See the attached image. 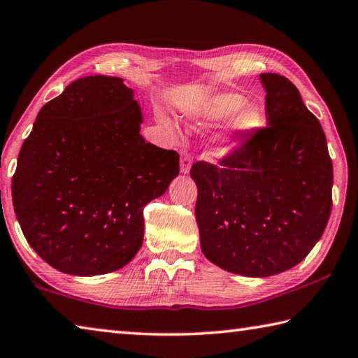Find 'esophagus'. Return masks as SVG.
Returning <instances> with one entry per match:
<instances>
[{"label":"esophagus","mask_w":358,"mask_h":358,"mask_svg":"<svg viewBox=\"0 0 358 358\" xmlns=\"http://www.w3.org/2000/svg\"><path fill=\"white\" fill-rule=\"evenodd\" d=\"M191 166H192V161L191 157L187 155V152H181V159H180V171L181 173H187L191 171Z\"/></svg>","instance_id":"1"}]
</instances>
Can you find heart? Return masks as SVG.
<instances>
[{"label":"heart","instance_id":"b5f03b06","mask_svg":"<svg viewBox=\"0 0 358 358\" xmlns=\"http://www.w3.org/2000/svg\"><path fill=\"white\" fill-rule=\"evenodd\" d=\"M233 113L220 134L213 142V153L225 158L245 144L263 123V113L238 94H214L197 100L183 109V117L196 125L208 127ZM164 125H169L167 120Z\"/></svg>","mask_w":358,"mask_h":358}]
</instances>
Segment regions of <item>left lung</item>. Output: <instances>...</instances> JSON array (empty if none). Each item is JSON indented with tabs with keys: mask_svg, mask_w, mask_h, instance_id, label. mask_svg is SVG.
Listing matches in <instances>:
<instances>
[{
	"mask_svg": "<svg viewBox=\"0 0 358 358\" xmlns=\"http://www.w3.org/2000/svg\"><path fill=\"white\" fill-rule=\"evenodd\" d=\"M266 125L220 161L191 169L203 255L245 277L294 268L320 241L332 211L334 169L321 123L297 87L259 75Z\"/></svg>",
	"mask_w": 358,
	"mask_h": 358,
	"instance_id": "left-lung-1",
	"label": "left lung"
}]
</instances>
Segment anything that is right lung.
<instances>
[{"instance_id":"obj_1","label":"right lung","mask_w":358,"mask_h":358,"mask_svg":"<svg viewBox=\"0 0 358 358\" xmlns=\"http://www.w3.org/2000/svg\"><path fill=\"white\" fill-rule=\"evenodd\" d=\"M133 89L84 76L38 111L12 178L26 241L55 269L100 275L123 268L144 239V206L180 172L177 152L141 136Z\"/></svg>"}]
</instances>
